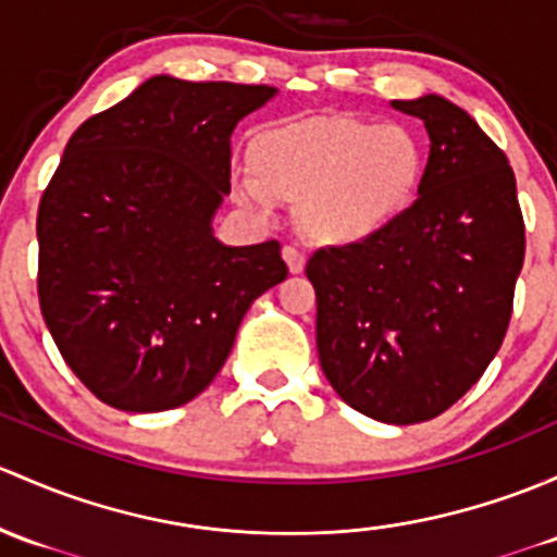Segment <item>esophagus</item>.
Returning a JSON list of instances; mask_svg holds the SVG:
<instances>
[{
	"mask_svg": "<svg viewBox=\"0 0 557 557\" xmlns=\"http://www.w3.org/2000/svg\"><path fill=\"white\" fill-rule=\"evenodd\" d=\"M283 259L288 263L290 274H301L304 267H307V253H304L301 248H296V245H285Z\"/></svg>",
	"mask_w": 557,
	"mask_h": 557,
	"instance_id": "obj_1",
	"label": "esophagus"
}]
</instances>
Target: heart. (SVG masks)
<instances>
[{
	"mask_svg": "<svg viewBox=\"0 0 557 557\" xmlns=\"http://www.w3.org/2000/svg\"><path fill=\"white\" fill-rule=\"evenodd\" d=\"M250 205L298 202L304 232L325 245H360L389 230L419 195L424 149L408 127L342 114L261 127L248 146Z\"/></svg>",
	"mask_w": 557,
	"mask_h": 557,
	"instance_id": "1",
	"label": "heart"
}]
</instances>
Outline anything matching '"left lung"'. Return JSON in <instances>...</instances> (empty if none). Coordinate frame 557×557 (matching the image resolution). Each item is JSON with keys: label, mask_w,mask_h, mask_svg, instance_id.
I'll return each instance as SVG.
<instances>
[{"label": "left lung", "mask_w": 557, "mask_h": 557, "mask_svg": "<svg viewBox=\"0 0 557 557\" xmlns=\"http://www.w3.org/2000/svg\"><path fill=\"white\" fill-rule=\"evenodd\" d=\"M419 116L430 160L389 230L307 263L318 352L347 406L384 424L448 411L505 342L525 230L505 151L443 96L392 101Z\"/></svg>", "instance_id": "1"}]
</instances>
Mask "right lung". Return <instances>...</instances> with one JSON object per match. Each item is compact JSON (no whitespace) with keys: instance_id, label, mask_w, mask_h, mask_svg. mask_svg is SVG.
<instances>
[{"instance_id":"add662e5","label":"right lung","mask_w":557,"mask_h":557,"mask_svg":"<svg viewBox=\"0 0 557 557\" xmlns=\"http://www.w3.org/2000/svg\"><path fill=\"white\" fill-rule=\"evenodd\" d=\"M269 85L146 79L82 122L37 215L39 307L101 403L157 413L195 400L250 304L288 277L277 239L219 243L232 133Z\"/></svg>"}]
</instances>
